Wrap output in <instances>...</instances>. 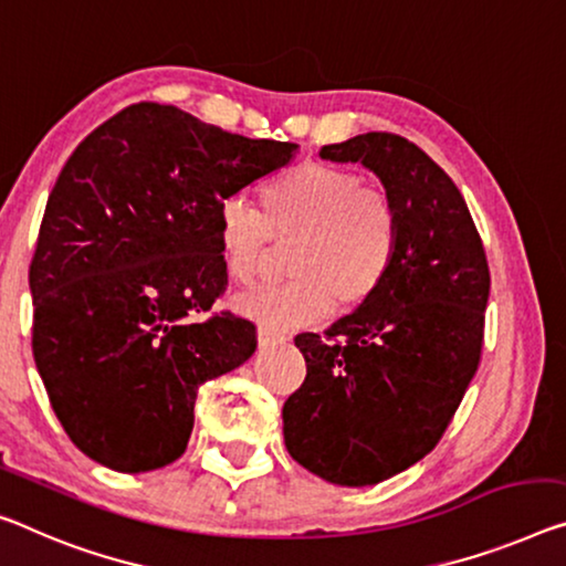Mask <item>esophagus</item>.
<instances>
[{
	"instance_id": "1",
	"label": "esophagus",
	"mask_w": 566,
	"mask_h": 566,
	"mask_svg": "<svg viewBox=\"0 0 566 566\" xmlns=\"http://www.w3.org/2000/svg\"><path fill=\"white\" fill-rule=\"evenodd\" d=\"M258 342H260V346H273V344H283L285 342V334H281V332H273V328H268V326H260L258 328Z\"/></svg>"
}]
</instances>
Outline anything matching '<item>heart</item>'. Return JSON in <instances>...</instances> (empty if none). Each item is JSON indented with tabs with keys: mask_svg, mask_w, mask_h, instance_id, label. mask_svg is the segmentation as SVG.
I'll return each instance as SVG.
<instances>
[{
	"mask_svg": "<svg viewBox=\"0 0 566 566\" xmlns=\"http://www.w3.org/2000/svg\"><path fill=\"white\" fill-rule=\"evenodd\" d=\"M255 207L228 199L217 212V248L232 283L253 285L271 242L293 245V277L238 298V308L268 328H298L367 303L397 263L402 217L392 195L326 161H301L265 179Z\"/></svg>",
	"mask_w": 566,
	"mask_h": 566,
	"instance_id": "b5f03b06",
	"label": "heart"
}]
</instances>
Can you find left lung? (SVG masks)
<instances>
[{
	"label": "left lung",
	"mask_w": 566,
	"mask_h": 566,
	"mask_svg": "<svg viewBox=\"0 0 566 566\" xmlns=\"http://www.w3.org/2000/svg\"><path fill=\"white\" fill-rule=\"evenodd\" d=\"M399 207L387 283L349 316L298 334L306 379L283 405L291 458L338 485H374L438 446L481 364L491 271L460 189L420 146L387 132L328 144Z\"/></svg>",
	"instance_id": "1"
}]
</instances>
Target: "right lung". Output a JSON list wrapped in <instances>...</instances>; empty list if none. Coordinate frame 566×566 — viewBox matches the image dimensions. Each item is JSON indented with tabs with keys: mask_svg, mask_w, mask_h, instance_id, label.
<instances>
[{
	"mask_svg": "<svg viewBox=\"0 0 566 566\" xmlns=\"http://www.w3.org/2000/svg\"><path fill=\"white\" fill-rule=\"evenodd\" d=\"M293 151L134 103L65 161L30 263L32 354L60 424L95 463L118 473L174 463L197 389L253 356V321L187 316L228 289L214 232L224 199Z\"/></svg>",
	"mask_w": 566,
	"mask_h": 566,
	"instance_id": "1",
	"label": "right lung"
}]
</instances>
